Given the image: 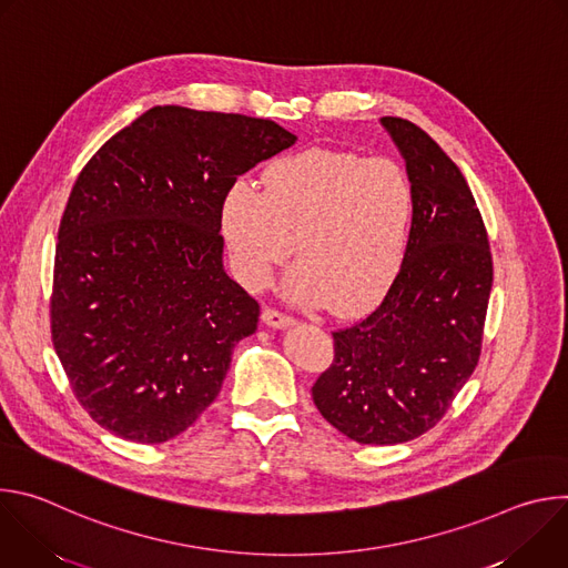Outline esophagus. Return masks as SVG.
Masks as SVG:
<instances>
[{"label":"esophagus","instance_id":"esophagus-1","mask_svg":"<svg viewBox=\"0 0 568 568\" xmlns=\"http://www.w3.org/2000/svg\"><path fill=\"white\" fill-rule=\"evenodd\" d=\"M263 321L267 323V326H272V328H287V326H292V323H294V316H290V314L267 305L263 310Z\"/></svg>","mask_w":568,"mask_h":568}]
</instances>
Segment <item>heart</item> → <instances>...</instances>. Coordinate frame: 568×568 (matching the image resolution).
Listing matches in <instances>:
<instances>
[{"label": "heart", "instance_id": "b5f03b06", "mask_svg": "<svg viewBox=\"0 0 568 568\" xmlns=\"http://www.w3.org/2000/svg\"><path fill=\"white\" fill-rule=\"evenodd\" d=\"M414 186L395 161L310 148L265 171V191L237 182L224 197L222 231L240 278L263 287L292 254L287 294L328 301L337 314L375 305L407 256Z\"/></svg>", "mask_w": 568, "mask_h": 568}]
</instances>
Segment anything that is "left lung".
Segmentation results:
<instances>
[{
	"mask_svg": "<svg viewBox=\"0 0 568 568\" xmlns=\"http://www.w3.org/2000/svg\"><path fill=\"white\" fill-rule=\"evenodd\" d=\"M382 125L416 193L407 256L382 303L333 333V364L312 386L321 416L362 445L407 443L440 423L478 364L495 276L458 166L416 123Z\"/></svg>",
	"mask_w": 568,
	"mask_h": 568,
	"instance_id": "left-lung-1",
	"label": "left lung"
}]
</instances>
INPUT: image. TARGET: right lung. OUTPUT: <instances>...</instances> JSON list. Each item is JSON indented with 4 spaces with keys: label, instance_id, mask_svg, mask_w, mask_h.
I'll return each mask as SVG.
<instances>
[{
    "label": "right lung",
    "instance_id": "right-lung-1",
    "mask_svg": "<svg viewBox=\"0 0 568 568\" xmlns=\"http://www.w3.org/2000/svg\"><path fill=\"white\" fill-rule=\"evenodd\" d=\"M294 141L270 119L156 105L80 171L58 229L51 339L103 429L166 443L217 397L261 316L222 270L224 197Z\"/></svg>",
    "mask_w": 568,
    "mask_h": 568
}]
</instances>
